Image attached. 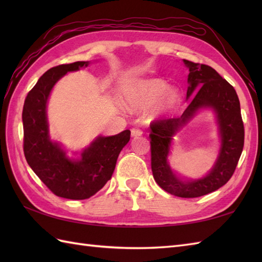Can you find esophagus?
<instances>
[{
	"instance_id": "1",
	"label": "esophagus",
	"mask_w": 262,
	"mask_h": 262,
	"mask_svg": "<svg viewBox=\"0 0 262 262\" xmlns=\"http://www.w3.org/2000/svg\"><path fill=\"white\" fill-rule=\"evenodd\" d=\"M132 136H141L142 134H143V132H142V129L141 128H138V127H134V128H132Z\"/></svg>"
}]
</instances>
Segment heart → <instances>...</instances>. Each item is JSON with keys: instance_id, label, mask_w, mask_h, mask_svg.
<instances>
[{"instance_id": "1", "label": "heart", "mask_w": 262, "mask_h": 262, "mask_svg": "<svg viewBox=\"0 0 262 262\" xmlns=\"http://www.w3.org/2000/svg\"><path fill=\"white\" fill-rule=\"evenodd\" d=\"M180 100V96L163 79H143L133 82L124 91V101L130 110H144L154 104L151 118L166 114L173 109Z\"/></svg>"}]
</instances>
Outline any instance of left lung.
Here are the masks:
<instances>
[{"instance_id":"obj_1","label":"left lung","mask_w":262,"mask_h":262,"mask_svg":"<svg viewBox=\"0 0 262 262\" xmlns=\"http://www.w3.org/2000/svg\"><path fill=\"white\" fill-rule=\"evenodd\" d=\"M189 69L187 97L198 91L180 117L154 120L151 125V166L154 180L173 196L196 198L213 192L231 179L240 160L244 145V126L240 101L229 82L208 65L183 59ZM210 106L216 113L222 137L219 160L205 178L183 183L171 173L166 161L171 136L191 118L199 107Z\"/></svg>"}]
</instances>
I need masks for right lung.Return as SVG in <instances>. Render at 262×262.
<instances>
[{
    "instance_id": "add662e5",
    "label": "right lung",
    "mask_w": 262,
    "mask_h": 262,
    "mask_svg": "<svg viewBox=\"0 0 262 262\" xmlns=\"http://www.w3.org/2000/svg\"><path fill=\"white\" fill-rule=\"evenodd\" d=\"M89 62L62 64L48 70L28 92L24 110V153L28 164L45 186L58 197L82 200L97 193L114 173L118 155L129 142L130 132L98 137L72 161L58 144L49 140L46 104L52 89L68 72L85 68Z\"/></svg>"
}]
</instances>
